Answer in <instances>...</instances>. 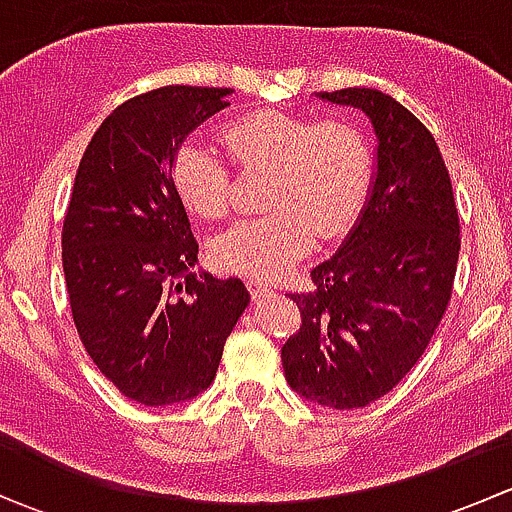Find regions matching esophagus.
<instances>
[{
  "label": "esophagus",
  "mask_w": 512,
  "mask_h": 512,
  "mask_svg": "<svg viewBox=\"0 0 512 512\" xmlns=\"http://www.w3.org/2000/svg\"><path fill=\"white\" fill-rule=\"evenodd\" d=\"M247 289H250L252 299H265V297H270V294H272V287L262 285V282H255V280L247 282Z\"/></svg>",
  "instance_id": "esophagus-1"
}]
</instances>
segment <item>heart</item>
I'll list each match as a JSON object with an SVG mask.
<instances>
[{
	"instance_id": "b5f03b06",
	"label": "heart",
	"mask_w": 512,
	"mask_h": 512,
	"mask_svg": "<svg viewBox=\"0 0 512 512\" xmlns=\"http://www.w3.org/2000/svg\"><path fill=\"white\" fill-rule=\"evenodd\" d=\"M232 163L242 173H267L265 218L245 220L215 237L210 262L230 275L275 280L354 225L371 183L366 138L349 123L252 111L223 128ZM180 203L203 220L230 210V170L210 143H180L170 163Z\"/></svg>"
}]
</instances>
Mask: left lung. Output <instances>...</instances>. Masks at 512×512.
<instances>
[{"mask_svg": "<svg viewBox=\"0 0 512 512\" xmlns=\"http://www.w3.org/2000/svg\"><path fill=\"white\" fill-rule=\"evenodd\" d=\"M366 113L376 173L354 230L292 294L302 327L282 347L285 379L307 401L361 409L389 394L426 352L456 277L461 227L431 131L376 89L317 94Z\"/></svg>", "mask_w": 512, "mask_h": 512, "instance_id": "obj_1", "label": "left lung"}]
</instances>
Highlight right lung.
<instances>
[{
	"label": "right lung",
	"instance_id": "right-lung-1",
	"mask_svg": "<svg viewBox=\"0 0 512 512\" xmlns=\"http://www.w3.org/2000/svg\"><path fill=\"white\" fill-rule=\"evenodd\" d=\"M230 94L163 86L131 98L98 126L76 170L61 230L76 332L98 371L143 406L208 389L250 304L237 277L190 272L198 240L170 178L180 143Z\"/></svg>",
	"mask_w": 512,
	"mask_h": 512
}]
</instances>
